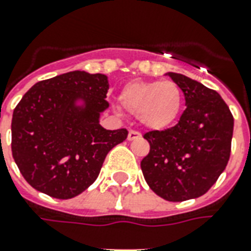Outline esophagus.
<instances>
[{"instance_id":"obj_1","label":"esophagus","mask_w":251,"mask_h":251,"mask_svg":"<svg viewBox=\"0 0 251 251\" xmlns=\"http://www.w3.org/2000/svg\"><path fill=\"white\" fill-rule=\"evenodd\" d=\"M138 138H141V133L137 130H130L129 131V134H127V140L129 141H133V140H138Z\"/></svg>"}]
</instances>
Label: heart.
<instances>
[{
    "mask_svg": "<svg viewBox=\"0 0 251 251\" xmlns=\"http://www.w3.org/2000/svg\"><path fill=\"white\" fill-rule=\"evenodd\" d=\"M118 99L124 110L153 130L173 125L183 106V94L174 81L134 80L122 87Z\"/></svg>",
    "mask_w": 251,
    "mask_h": 251,
    "instance_id": "obj_1",
    "label": "heart"
}]
</instances>
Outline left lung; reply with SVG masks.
I'll return each instance as SVG.
<instances>
[{"mask_svg":"<svg viewBox=\"0 0 251 251\" xmlns=\"http://www.w3.org/2000/svg\"><path fill=\"white\" fill-rule=\"evenodd\" d=\"M167 76L182 89L186 110L173 127L144 134L151 150L141 170L157 196L179 202L205 194L224 171L234 117L216 91L179 73Z\"/></svg>","mask_w":251,"mask_h":251,"instance_id":"1","label":"left lung"}]
</instances>
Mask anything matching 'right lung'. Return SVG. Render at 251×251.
Here are the masks:
<instances>
[{
	"instance_id": "obj_1",
	"label": "right lung",
	"mask_w": 251,
	"mask_h": 251,
	"mask_svg": "<svg viewBox=\"0 0 251 251\" xmlns=\"http://www.w3.org/2000/svg\"><path fill=\"white\" fill-rule=\"evenodd\" d=\"M107 76L75 71L36 83L12 118V155L31 186L54 197L73 199L88 189L126 129L99 124L108 107ZM78 101L81 105H77Z\"/></svg>"
}]
</instances>
